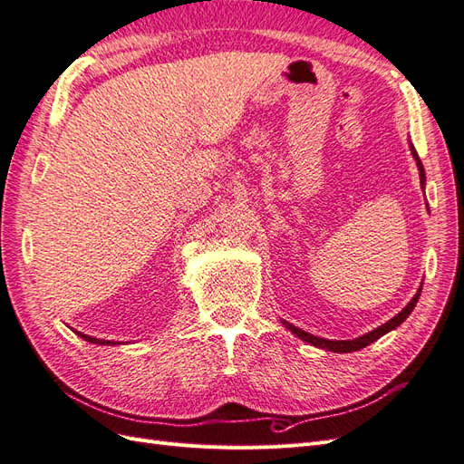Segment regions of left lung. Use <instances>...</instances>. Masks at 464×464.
I'll use <instances>...</instances> for the list:
<instances>
[{"instance_id":"left-lung-1","label":"left lung","mask_w":464,"mask_h":464,"mask_svg":"<svg viewBox=\"0 0 464 464\" xmlns=\"http://www.w3.org/2000/svg\"><path fill=\"white\" fill-rule=\"evenodd\" d=\"M411 150H412V157H414V160H416V164H418V170H420V184H422V188H424V184H426V174H424L422 160L418 159V152H416V149L412 147V143H411ZM420 292H422V288H418V292L414 294V298L409 302V305H406L402 312H399L395 317L389 319L387 323H383L382 327H377V329H373V331H370V333H366V334H362V336H358V339H353V341H329V339H319V336H314V334L305 333V331H302V329H298V327H294L292 323H288V321H283V325H285L288 331H292L294 334H296L298 339H302V341H305V343H310V344H314V346H317V348L333 350V353H356V350L366 348L368 344L375 343V341L379 339V336H383L385 333H389V331H392V329H397V327L401 325V323L412 314V310L416 307V302H418V298H420Z\"/></svg>"}]
</instances>
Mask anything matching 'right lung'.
<instances>
[{"mask_svg": "<svg viewBox=\"0 0 464 464\" xmlns=\"http://www.w3.org/2000/svg\"><path fill=\"white\" fill-rule=\"evenodd\" d=\"M77 334L81 336V339H85L87 343H92V344H118V343H111V341H104V339H94V336H89V334H82L77 331Z\"/></svg>", "mask_w": 464, "mask_h": 464, "instance_id": "right-lung-1", "label": "right lung"}]
</instances>
